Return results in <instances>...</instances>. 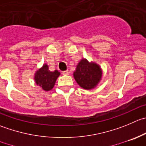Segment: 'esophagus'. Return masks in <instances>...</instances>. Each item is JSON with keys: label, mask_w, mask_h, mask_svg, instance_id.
Listing matches in <instances>:
<instances>
[{"label": "esophagus", "mask_w": 146, "mask_h": 146, "mask_svg": "<svg viewBox=\"0 0 146 146\" xmlns=\"http://www.w3.org/2000/svg\"><path fill=\"white\" fill-rule=\"evenodd\" d=\"M62 74L63 75H68L69 74V71L68 70H64V71L62 72Z\"/></svg>", "instance_id": "esophagus-1"}]
</instances>
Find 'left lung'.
<instances>
[{"mask_svg":"<svg viewBox=\"0 0 146 146\" xmlns=\"http://www.w3.org/2000/svg\"><path fill=\"white\" fill-rule=\"evenodd\" d=\"M78 84L83 88L90 90L97 86L102 77L100 66L94 63H89L86 59H82L73 73Z\"/></svg>","mask_w":146,"mask_h":146,"instance_id":"1","label":"left lung"}]
</instances>
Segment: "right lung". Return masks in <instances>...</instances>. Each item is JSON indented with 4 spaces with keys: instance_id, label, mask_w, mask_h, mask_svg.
Returning a JSON list of instances; mask_svg holds the SVG:
<instances>
[{
    "instance_id": "add662e5",
    "label": "right lung",
    "mask_w": 146,
    "mask_h": 146,
    "mask_svg": "<svg viewBox=\"0 0 146 146\" xmlns=\"http://www.w3.org/2000/svg\"><path fill=\"white\" fill-rule=\"evenodd\" d=\"M59 76L60 72H58V70L50 71L48 66L44 64L41 68L36 71L34 79L36 84L40 86L46 91H48L53 88Z\"/></svg>"
}]
</instances>
